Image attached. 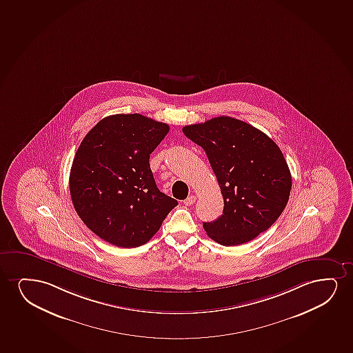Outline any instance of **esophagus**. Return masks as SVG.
I'll return each mask as SVG.
<instances>
[{"mask_svg":"<svg viewBox=\"0 0 353 353\" xmlns=\"http://www.w3.org/2000/svg\"><path fill=\"white\" fill-rule=\"evenodd\" d=\"M196 201V196H194V195H190V196L187 197L185 200H184V205H187V206H190L192 205L194 202Z\"/></svg>","mask_w":353,"mask_h":353,"instance_id":"1","label":"esophagus"}]
</instances>
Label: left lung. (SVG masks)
<instances>
[{
    "label": "left lung",
    "mask_w": 353,
    "mask_h": 353,
    "mask_svg": "<svg viewBox=\"0 0 353 353\" xmlns=\"http://www.w3.org/2000/svg\"><path fill=\"white\" fill-rule=\"evenodd\" d=\"M182 130L206 152L224 199L223 214L203 223L208 237L231 247L270 229L288 205L292 187L278 145L261 130L229 116Z\"/></svg>",
    "instance_id": "1"
}]
</instances>
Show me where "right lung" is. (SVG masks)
<instances>
[{
	"instance_id": "right-lung-1",
	"label": "right lung",
	"mask_w": 353,
	"mask_h": 353,
	"mask_svg": "<svg viewBox=\"0 0 353 353\" xmlns=\"http://www.w3.org/2000/svg\"><path fill=\"white\" fill-rule=\"evenodd\" d=\"M169 125L140 114H111L88 132L74 157L69 189L88 229L116 247L148 242L179 205L157 188L150 168Z\"/></svg>"
}]
</instances>
